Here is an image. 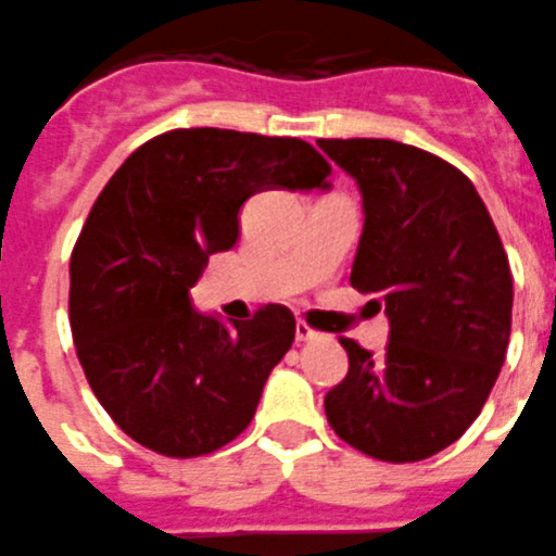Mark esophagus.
Here are the masks:
<instances>
[{
	"mask_svg": "<svg viewBox=\"0 0 556 556\" xmlns=\"http://www.w3.org/2000/svg\"><path fill=\"white\" fill-rule=\"evenodd\" d=\"M296 340H299V343H309V340H318V332H315L309 324L299 321L296 324Z\"/></svg>",
	"mask_w": 556,
	"mask_h": 556,
	"instance_id": "obj_1",
	"label": "esophagus"
}]
</instances>
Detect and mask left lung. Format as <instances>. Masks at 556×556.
I'll return each mask as SVG.
<instances>
[{
    "mask_svg": "<svg viewBox=\"0 0 556 556\" xmlns=\"http://www.w3.org/2000/svg\"><path fill=\"white\" fill-rule=\"evenodd\" d=\"M357 182L363 235L352 285L388 315L382 357L340 338L346 379L324 399L329 427L384 463L452 446L496 384L513 324V274L488 207L463 172L384 138H321Z\"/></svg>",
    "mask_w": 556,
    "mask_h": 556,
    "instance_id": "8db88e82",
    "label": "left lung"
}]
</instances>
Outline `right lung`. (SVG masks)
<instances>
[{
    "label": "right lung",
    "instance_id": "right-lung-1",
    "mask_svg": "<svg viewBox=\"0 0 556 556\" xmlns=\"http://www.w3.org/2000/svg\"><path fill=\"white\" fill-rule=\"evenodd\" d=\"M329 174L299 138L197 127L157 135L110 177L74 247L68 318L88 384L135 443L185 459L249 427L293 313L266 304L222 321L191 288L235 247L249 197L329 191Z\"/></svg>",
    "mask_w": 556,
    "mask_h": 556
}]
</instances>
